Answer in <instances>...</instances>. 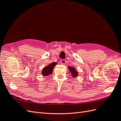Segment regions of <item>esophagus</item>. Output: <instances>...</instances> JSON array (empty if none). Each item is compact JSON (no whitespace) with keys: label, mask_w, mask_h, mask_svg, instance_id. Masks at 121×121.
<instances>
[{"label":"esophagus","mask_w":121,"mask_h":121,"mask_svg":"<svg viewBox=\"0 0 121 121\" xmlns=\"http://www.w3.org/2000/svg\"><path fill=\"white\" fill-rule=\"evenodd\" d=\"M60 63L62 65H65V64L66 63V61H65V60H61L60 61Z\"/></svg>","instance_id":"obj_1"}]
</instances>
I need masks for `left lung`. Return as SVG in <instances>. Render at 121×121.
Segmentation results:
<instances>
[{
  "label": "left lung",
  "instance_id": "1",
  "mask_svg": "<svg viewBox=\"0 0 121 121\" xmlns=\"http://www.w3.org/2000/svg\"><path fill=\"white\" fill-rule=\"evenodd\" d=\"M69 70V71L71 73V74L72 75V76L74 78L78 76V74L79 73L76 70V69H75V68L74 67H72L71 66H69L68 67Z\"/></svg>",
  "mask_w": 121,
  "mask_h": 121
}]
</instances>
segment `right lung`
<instances>
[{"label": "right lung", "instance_id": "obj_1", "mask_svg": "<svg viewBox=\"0 0 121 121\" xmlns=\"http://www.w3.org/2000/svg\"><path fill=\"white\" fill-rule=\"evenodd\" d=\"M56 63H54V62H53V63L49 64L48 65H47L46 67L42 69L41 72L42 75L43 76L46 77L50 74H52L53 72L54 68L56 66Z\"/></svg>", "mask_w": 121, "mask_h": 121}]
</instances>
